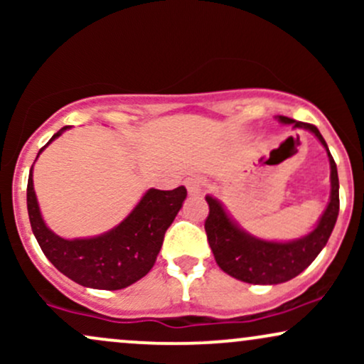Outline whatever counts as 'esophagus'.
I'll return each mask as SVG.
<instances>
[{
    "instance_id": "esophagus-1",
    "label": "esophagus",
    "mask_w": 364,
    "mask_h": 364,
    "mask_svg": "<svg viewBox=\"0 0 364 364\" xmlns=\"http://www.w3.org/2000/svg\"><path fill=\"white\" fill-rule=\"evenodd\" d=\"M185 185H186V190L190 195L196 196V195L202 193V179H200L198 176L188 178L185 181Z\"/></svg>"
}]
</instances>
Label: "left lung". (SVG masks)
Masks as SVG:
<instances>
[{"instance_id":"8db88e82","label":"left lung","mask_w":364,"mask_h":364,"mask_svg":"<svg viewBox=\"0 0 364 364\" xmlns=\"http://www.w3.org/2000/svg\"><path fill=\"white\" fill-rule=\"evenodd\" d=\"M277 119L282 124H292V128L311 132L327 150L330 162V200L315 229L306 236L292 241L260 240L240 228L236 220L225 212L219 200L212 195L205 196L208 203L205 232L217 265L237 281L262 284V286L287 282L301 274L306 267H310V263L327 245L337 215H339L337 166L333 157L330 156L327 141L323 140L318 128L301 123V121H294L287 116H277Z\"/></svg>"}]
</instances>
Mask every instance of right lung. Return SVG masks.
Returning <instances> with one entry per match:
<instances>
[{"label": "right lung", "instance_id": "right-lung-1", "mask_svg": "<svg viewBox=\"0 0 364 364\" xmlns=\"http://www.w3.org/2000/svg\"><path fill=\"white\" fill-rule=\"evenodd\" d=\"M68 128L65 127L54 133L39 154ZM185 198V186L174 190L150 188L135 208L107 232L65 240L54 235L41 215L32 169L27 183V210L32 232L48 260L73 282L106 291L124 289L150 272L161 252L166 231L173 224Z\"/></svg>", "mask_w": 364, "mask_h": 364}]
</instances>
